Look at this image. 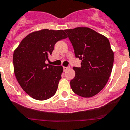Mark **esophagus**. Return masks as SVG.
Here are the masks:
<instances>
[{
	"label": "esophagus",
	"mask_w": 130,
	"mask_h": 130,
	"mask_svg": "<svg viewBox=\"0 0 130 130\" xmlns=\"http://www.w3.org/2000/svg\"><path fill=\"white\" fill-rule=\"evenodd\" d=\"M68 69H69V67H63V71H66L67 70H68Z\"/></svg>",
	"instance_id": "obj_1"
}]
</instances>
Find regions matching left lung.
<instances>
[{
	"mask_svg": "<svg viewBox=\"0 0 130 130\" xmlns=\"http://www.w3.org/2000/svg\"><path fill=\"white\" fill-rule=\"evenodd\" d=\"M73 46L80 67H73L75 77L71 87L75 94L85 98L100 92L107 84L113 69L114 54L108 39L87 27L65 30Z\"/></svg>",
	"mask_w": 130,
	"mask_h": 130,
	"instance_id": "1",
	"label": "left lung"
}]
</instances>
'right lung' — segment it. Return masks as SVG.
I'll list each match as a JSON object with an SVG mask.
<instances>
[{"instance_id":"obj_1","label":"right lung","mask_w":130,"mask_h":130,"mask_svg":"<svg viewBox=\"0 0 130 130\" xmlns=\"http://www.w3.org/2000/svg\"><path fill=\"white\" fill-rule=\"evenodd\" d=\"M67 37L63 30L34 31L24 37L14 51V73L21 87L31 98L47 100L56 93L63 67L45 61L52 54L55 44Z\"/></svg>"}]
</instances>
